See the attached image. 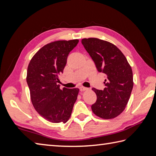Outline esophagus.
<instances>
[{
    "label": "esophagus",
    "instance_id": "1",
    "mask_svg": "<svg viewBox=\"0 0 156 156\" xmlns=\"http://www.w3.org/2000/svg\"><path fill=\"white\" fill-rule=\"evenodd\" d=\"M80 91H85V90H88V88L84 87H80Z\"/></svg>",
    "mask_w": 156,
    "mask_h": 156
}]
</instances>
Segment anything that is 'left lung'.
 Masks as SVG:
<instances>
[{
    "label": "left lung",
    "mask_w": 156,
    "mask_h": 156,
    "mask_svg": "<svg viewBox=\"0 0 156 156\" xmlns=\"http://www.w3.org/2000/svg\"><path fill=\"white\" fill-rule=\"evenodd\" d=\"M81 42L98 72L107 76L103 90L92 89L97 97L92 111L104 119L117 117L125 110L133 87L131 66L120 49L110 42L94 37L82 39Z\"/></svg>",
    "instance_id": "8db88e82"
}]
</instances>
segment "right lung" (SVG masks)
I'll list each match as a JSON object with an SVG mask.
<instances>
[{
	"label": "right lung",
	"mask_w": 156,
	"mask_h": 156,
	"mask_svg": "<svg viewBox=\"0 0 156 156\" xmlns=\"http://www.w3.org/2000/svg\"><path fill=\"white\" fill-rule=\"evenodd\" d=\"M78 39L59 40L45 45L29 62L27 82L33 106L51 122H67L79 93L78 88H59L58 76L63 73L69 53Z\"/></svg>",
	"instance_id": "obj_1"
}]
</instances>
